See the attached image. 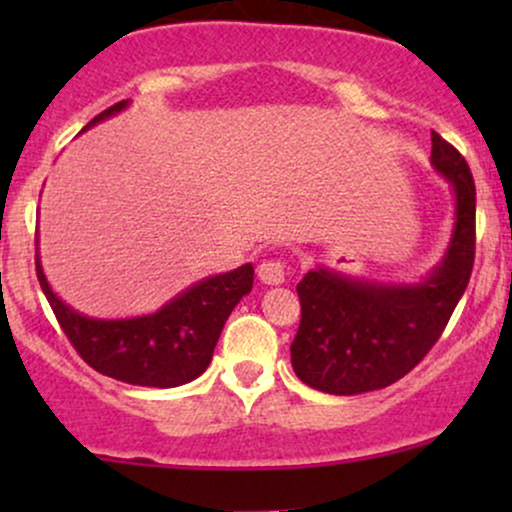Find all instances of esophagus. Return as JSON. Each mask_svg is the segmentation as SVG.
Returning <instances> with one entry per match:
<instances>
[{
  "mask_svg": "<svg viewBox=\"0 0 512 512\" xmlns=\"http://www.w3.org/2000/svg\"><path fill=\"white\" fill-rule=\"evenodd\" d=\"M257 276L262 279V284L276 286L286 281V264L281 260H264L260 267H257Z\"/></svg>",
  "mask_w": 512,
  "mask_h": 512,
  "instance_id": "esophagus-1",
  "label": "esophagus"
}]
</instances>
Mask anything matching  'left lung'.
Instances as JSON below:
<instances>
[{"label":"left lung","mask_w":512,"mask_h":512,"mask_svg":"<svg viewBox=\"0 0 512 512\" xmlns=\"http://www.w3.org/2000/svg\"><path fill=\"white\" fill-rule=\"evenodd\" d=\"M431 142L433 168L455 195L452 236L438 267L416 284H380L317 267L296 286L301 325L291 363L315 390L361 395L397 383L438 342L467 289L477 190L460 151L436 132Z\"/></svg>","instance_id":"left-lung-1"}]
</instances>
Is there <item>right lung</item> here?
<instances>
[{
	"mask_svg": "<svg viewBox=\"0 0 512 512\" xmlns=\"http://www.w3.org/2000/svg\"><path fill=\"white\" fill-rule=\"evenodd\" d=\"M127 105L129 101H122L103 110L81 132L122 113ZM35 274L57 322L88 366L142 387H178L199 378L211 363L228 315L252 291L255 279L252 264H243L197 281L151 315L101 320L76 313L50 289L40 255H35Z\"/></svg>",
	"mask_w": 512,
	"mask_h": 512,
	"instance_id": "add662e5",
	"label": "right lung"
}]
</instances>
